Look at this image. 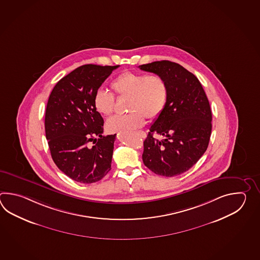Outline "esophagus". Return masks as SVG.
<instances>
[{"mask_svg":"<svg viewBox=\"0 0 260 260\" xmlns=\"http://www.w3.org/2000/svg\"><path fill=\"white\" fill-rule=\"evenodd\" d=\"M138 134L142 138H146V137H147L146 133L144 132V131H138Z\"/></svg>","mask_w":260,"mask_h":260,"instance_id":"34e87169","label":"esophagus"}]
</instances>
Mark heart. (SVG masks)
<instances>
[{"label":"heart","mask_w":260,"mask_h":260,"mask_svg":"<svg viewBox=\"0 0 260 260\" xmlns=\"http://www.w3.org/2000/svg\"><path fill=\"white\" fill-rule=\"evenodd\" d=\"M111 88L119 96H126L127 114L110 118L106 126L111 133L133 131L142 127L145 117L153 120L160 116L168 99L166 81L158 74L123 72L111 83ZM95 110L102 115H111L114 110L115 98L110 92L100 89L94 96Z\"/></svg>","instance_id":"obj_1"}]
</instances>
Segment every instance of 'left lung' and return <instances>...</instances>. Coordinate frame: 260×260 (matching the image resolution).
<instances>
[{"label": "left lung", "instance_id": "left-lung-1", "mask_svg": "<svg viewBox=\"0 0 260 260\" xmlns=\"http://www.w3.org/2000/svg\"><path fill=\"white\" fill-rule=\"evenodd\" d=\"M138 68L160 75L168 86L166 108L144 141V165L156 175H180L191 168L208 147L212 131L209 101L197 77L177 63L155 61ZM154 134L165 138L159 141Z\"/></svg>", "mask_w": 260, "mask_h": 260}]
</instances>
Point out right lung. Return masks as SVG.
<instances>
[{"label":"right lung","mask_w":260,"mask_h":260,"mask_svg":"<svg viewBox=\"0 0 260 260\" xmlns=\"http://www.w3.org/2000/svg\"><path fill=\"white\" fill-rule=\"evenodd\" d=\"M118 67H79L50 94L44 127L51 156L58 169L77 182H98L111 169L116 134L102 135L104 120L94 108V96Z\"/></svg>","instance_id":"right-lung-1"}]
</instances>
